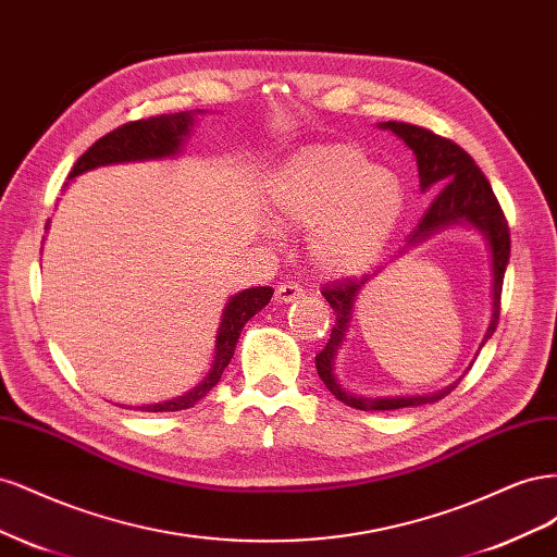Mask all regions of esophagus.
<instances>
[{"label":"esophagus","mask_w":557,"mask_h":557,"mask_svg":"<svg viewBox=\"0 0 557 557\" xmlns=\"http://www.w3.org/2000/svg\"><path fill=\"white\" fill-rule=\"evenodd\" d=\"M301 295H305V290H301L299 288V285L297 283H281L278 285V288H276V301H278V305H288V301H295V299H299Z\"/></svg>","instance_id":"obj_1"}]
</instances>
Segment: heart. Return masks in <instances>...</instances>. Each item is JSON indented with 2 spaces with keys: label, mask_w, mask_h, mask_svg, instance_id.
I'll list each match as a JSON object with an SVG mask.
<instances>
[{
  "label": "heart",
  "mask_w": 557,
  "mask_h": 557,
  "mask_svg": "<svg viewBox=\"0 0 557 557\" xmlns=\"http://www.w3.org/2000/svg\"><path fill=\"white\" fill-rule=\"evenodd\" d=\"M401 181L350 144L297 150L267 183L274 221L309 232V258L325 276H356L372 267L404 215Z\"/></svg>",
  "instance_id": "heart-1"
}]
</instances>
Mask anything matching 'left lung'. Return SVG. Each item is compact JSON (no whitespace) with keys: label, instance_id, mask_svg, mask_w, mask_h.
I'll use <instances>...</instances> for the list:
<instances>
[{"label":"left lung","instance_id":"8db88e82","mask_svg":"<svg viewBox=\"0 0 557 557\" xmlns=\"http://www.w3.org/2000/svg\"><path fill=\"white\" fill-rule=\"evenodd\" d=\"M379 127L395 132L397 137L407 144L418 164V176H420V190H440L432 199L430 209L425 211L423 221L409 234V246H418L425 242L430 234L440 232L444 227H450L455 223H469L476 227L485 242L487 250H491L493 260V315L491 325L485 330V336L479 348L491 339L497 320H499V299H502V283L504 272H507L509 256H511V237H509V225L499 201L491 188V183L483 176V172L471 160L467 150H462L458 144L440 137L425 127L409 125V123H379ZM376 274H364L360 278H344L336 283H327L323 288V297L330 301V307L336 313L334 327L330 334V342L325 348L315 356V369L318 376L330 387V393L348 404L352 409L360 411H393V409H407V407H420V404H434L444 399L453 387H458L460 381L450 383L444 391L434 395H411V397H358L348 391H344L342 383L334 376V360L339 346L344 344V336L352 315V305H356V297L360 295L362 285L374 278ZM471 367V364H469Z\"/></svg>","mask_w":557,"mask_h":557}]
</instances>
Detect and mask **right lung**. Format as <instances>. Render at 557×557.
<instances>
[{
  "mask_svg": "<svg viewBox=\"0 0 557 557\" xmlns=\"http://www.w3.org/2000/svg\"><path fill=\"white\" fill-rule=\"evenodd\" d=\"M201 111H181V113H166V115H156L148 117V121H134L125 123L117 129L109 132L107 137L95 141L86 153H83L74 170L70 172V178H76L78 174H86L90 170H97V166L104 164H117V162H139V160H162V158H174L183 139L190 134V127L195 125V117ZM48 230V225H46ZM274 290L264 288H248L242 290L234 297H230L227 307L221 318V327H218L215 336V358L211 364V372L207 379L199 385H195L190 393H185L181 397L166 399L162 404H148V407H137L139 411H181V409H190L199 399H205L211 387L221 381L225 367L230 364L234 348H237L239 334L248 320L256 315L260 309H264L272 299Z\"/></svg>",
  "mask_w": 557,
  "mask_h": 557,
  "instance_id": "1",
  "label": "right lung"
}]
</instances>
